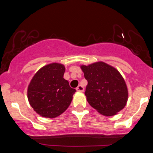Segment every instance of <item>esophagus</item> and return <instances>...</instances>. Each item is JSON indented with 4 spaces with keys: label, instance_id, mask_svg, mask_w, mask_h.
I'll list each match as a JSON object with an SVG mask.
<instances>
[{
    "label": "esophagus",
    "instance_id": "esophagus-1",
    "mask_svg": "<svg viewBox=\"0 0 153 153\" xmlns=\"http://www.w3.org/2000/svg\"><path fill=\"white\" fill-rule=\"evenodd\" d=\"M76 90L79 91V92H82V91H84V88H83V86H82V85H79L76 88Z\"/></svg>",
    "mask_w": 153,
    "mask_h": 153
}]
</instances>
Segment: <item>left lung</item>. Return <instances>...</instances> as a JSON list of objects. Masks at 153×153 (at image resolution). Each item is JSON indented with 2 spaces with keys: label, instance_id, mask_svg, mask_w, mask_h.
<instances>
[{
  "label": "left lung",
  "instance_id": "1",
  "mask_svg": "<svg viewBox=\"0 0 153 153\" xmlns=\"http://www.w3.org/2000/svg\"><path fill=\"white\" fill-rule=\"evenodd\" d=\"M88 81L85 95L93 108L104 116H113L125 106L128 91L117 70L103 62L82 65Z\"/></svg>",
  "mask_w": 153,
  "mask_h": 153
}]
</instances>
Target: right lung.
I'll return each instance as SVG.
<instances>
[{
    "mask_svg": "<svg viewBox=\"0 0 153 153\" xmlns=\"http://www.w3.org/2000/svg\"><path fill=\"white\" fill-rule=\"evenodd\" d=\"M64 65L52 63L39 71L28 87V99L36 113L47 118L58 117L71 104L76 90L63 78Z\"/></svg>",
    "mask_w": 153,
    "mask_h": 153,
    "instance_id": "right-lung-1",
    "label": "right lung"
}]
</instances>
